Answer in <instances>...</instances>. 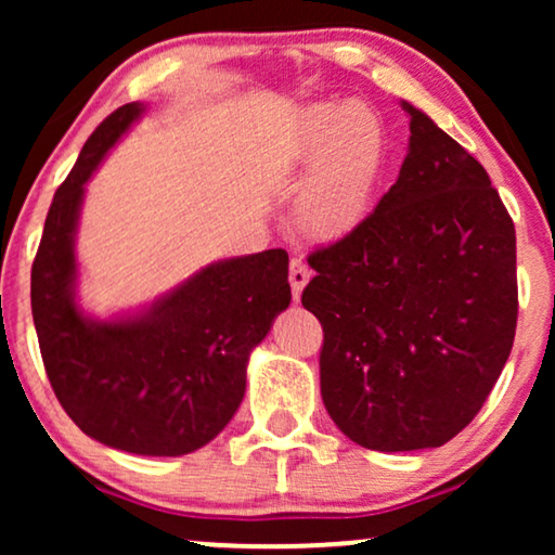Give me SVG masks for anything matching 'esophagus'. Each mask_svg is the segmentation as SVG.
<instances>
[{"instance_id":"34e87169","label":"esophagus","mask_w":555,"mask_h":555,"mask_svg":"<svg viewBox=\"0 0 555 555\" xmlns=\"http://www.w3.org/2000/svg\"><path fill=\"white\" fill-rule=\"evenodd\" d=\"M308 280H310V268H308L306 262L295 257V260L291 262V287H293V298L295 300L300 298L302 287L308 285Z\"/></svg>"}]
</instances>
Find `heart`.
I'll use <instances>...</instances> for the list:
<instances>
[{"mask_svg": "<svg viewBox=\"0 0 555 555\" xmlns=\"http://www.w3.org/2000/svg\"><path fill=\"white\" fill-rule=\"evenodd\" d=\"M300 162L310 173L298 194V222L313 237L359 230L374 207L386 166V131L366 103H323L302 120Z\"/></svg>", "mask_w": 555, "mask_h": 555, "instance_id": "1", "label": "heart"}]
</instances>
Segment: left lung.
I'll return each mask as SVG.
<instances>
[{
  "mask_svg": "<svg viewBox=\"0 0 555 555\" xmlns=\"http://www.w3.org/2000/svg\"><path fill=\"white\" fill-rule=\"evenodd\" d=\"M409 113L399 179L359 230L308 255L331 420L376 452L442 447L490 397L518 323L515 227L488 171Z\"/></svg>",
  "mask_w": 555,
  "mask_h": 555,
  "instance_id": "obj_1",
  "label": "left lung"
}]
</instances>
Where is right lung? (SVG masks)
Returning a JSON list of instances; mask_svg holds the SVG:
<instances>
[{
    "label": "right lung",
    "instance_id": "obj_1",
    "mask_svg": "<svg viewBox=\"0 0 555 555\" xmlns=\"http://www.w3.org/2000/svg\"><path fill=\"white\" fill-rule=\"evenodd\" d=\"M141 113V103L113 111L55 192L33 262V318L52 391L88 437L179 457L211 442L242 404L249 353L291 306L287 253L211 262L139 313H82L75 234L86 184Z\"/></svg>",
    "mask_w": 555,
    "mask_h": 555
}]
</instances>
